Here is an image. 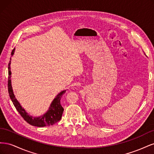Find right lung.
Returning <instances> with one entry per match:
<instances>
[{
    "label": "right lung",
    "instance_id": "obj_1",
    "mask_svg": "<svg viewBox=\"0 0 154 154\" xmlns=\"http://www.w3.org/2000/svg\"><path fill=\"white\" fill-rule=\"evenodd\" d=\"M15 49H13L11 52V56L13 55ZM11 60L8 63V92L10 95V98L13 102V103L16 108L17 110L19 112L20 116L24 118L27 123H28L31 125L35 126L38 127H43L45 126L53 125L56 123L58 122L61 119L62 114L63 112V108L62 106L60 103L63 94L66 92V90L60 92L59 94L55 97V98L51 103L49 110L46 113L39 117H32V116L28 114L26 112V111L22 108L20 103L15 98V96L13 94V91L11 87Z\"/></svg>",
    "mask_w": 154,
    "mask_h": 154
}]
</instances>
